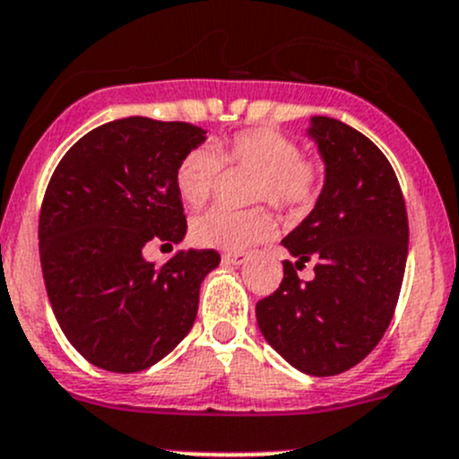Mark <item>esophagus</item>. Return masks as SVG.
Here are the masks:
<instances>
[{
  "instance_id": "34e87169",
  "label": "esophagus",
  "mask_w": 459,
  "mask_h": 459,
  "mask_svg": "<svg viewBox=\"0 0 459 459\" xmlns=\"http://www.w3.org/2000/svg\"><path fill=\"white\" fill-rule=\"evenodd\" d=\"M247 258H249L247 252H228V254H223V261L230 263V265H243Z\"/></svg>"
}]
</instances>
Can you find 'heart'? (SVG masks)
<instances>
[{"mask_svg": "<svg viewBox=\"0 0 459 459\" xmlns=\"http://www.w3.org/2000/svg\"><path fill=\"white\" fill-rule=\"evenodd\" d=\"M223 160L256 171L252 201H267L288 214H303L315 205L324 185V165L301 156L294 138L276 129H243L219 147H196L176 167V189L187 205L201 207L219 185ZM274 234V219L263 207H214L192 221V238L201 247L245 249Z\"/></svg>", "mask_w": 459, "mask_h": 459, "instance_id": "b5f03b06", "label": "heart"}]
</instances>
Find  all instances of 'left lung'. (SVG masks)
I'll return each mask as SVG.
<instances>
[{"mask_svg": "<svg viewBox=\"0 0 459 459\" xmlns=\"http://www.w3.org/2000/svg\"><path fill=\"white\" fill-rule=\"evenodd\" d=\"M325 180L316 205L281 243L283 281L256 303L265 342L315 377L346 373L373 352L394 315L408 256V216L388 158L334 117H310ZM316 263V279L296 270Z\"/></svg>", "mask_w": 459, "mask_h": 459, "instance_id": "obj_1", "label": "left lung"}]
</instances>
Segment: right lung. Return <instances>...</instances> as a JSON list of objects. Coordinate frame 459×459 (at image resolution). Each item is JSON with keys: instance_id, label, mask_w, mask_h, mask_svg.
I'll use <instances>...</instances> for the list:
<instances>
[{"instance_id": "obj_1", "label": "right lung", "mask_w": 459, "mask_h": 459, "mask_svg": "<svg viewBox=\"0 0 459 459\" xmlns=\"http://www.w3.org/2000/svg\"><path fill=\"white\" fill-rule=\"evenodd\" d=\"M205 134L122 117L82 135L53 171L39 212L44 283L62 333L98 368H149L196 321L201 283L221 254L187 249L158 267L143 247L187 234L176 167Z\"/></svg>"}]
</instances>
